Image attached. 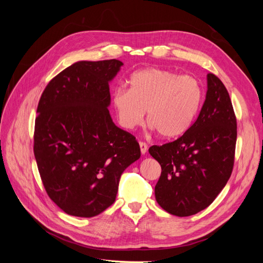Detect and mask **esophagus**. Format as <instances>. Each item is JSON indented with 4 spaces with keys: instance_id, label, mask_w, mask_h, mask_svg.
Listing matches in <instances>:
<instances>
[{
    "instance_id": "34e87169",
    "label": "esophagus",
    "mask_w": 263,
    "mask_h": 263,
    "mask_svg": "<svg viewBox=\"0 0 263 263\" xmlns=\"http://www.w3.org/2000/svg\"><path fill=\"white\" fill-rule=\"evenodd\" d=\"M139 146H140V151H141V154H142V155H145V154L147 153V150H148V145L146 144L145 141H140V142H139Z\"/></svg>"
}]
</instances>
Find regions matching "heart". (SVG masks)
<instances>
[{"instance_id":"heart-1","label":"heart","mask_w":263,"mask_h":263,"mask_svg":"<svg viewBox=\"0 0 263 263\" xmlns=\"http://www.w3.org/2000/svg\"><path fill=\"white\" fill-rule=\"evenodd\" d=\"M127 82L129 89H117L112 98L125 129L141 125L147 110L148 123L161 137H178L192 125L203 101L201 82L190 74L147 68L134 72Z\"/></svg>"}]
</instances>
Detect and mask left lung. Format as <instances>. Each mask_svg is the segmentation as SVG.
I'll return each mask as SVG.
<instances>
[{
	"label": "left lung",
	"instance_id": "1",
	"mask_svg": "<svg viewBox=\"0 0 263 263\" xmlns=\"http://www.w3.org/2000/svg\"><path fill=\"white\" fill-rule=\"evenodd\" d=\"M237 119L224 83L208 74V93L192 126L178 139L154 145L149 154L161 165L155 195L176 216H191L210 206L234 169Z\"/></svg>",
	"mask_w": 263,
	"mask_h": 263
}]
</instances>
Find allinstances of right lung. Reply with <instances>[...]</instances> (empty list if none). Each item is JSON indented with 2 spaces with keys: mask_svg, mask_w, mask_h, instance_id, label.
Returning <instances> with one entry per match:
<instances>
[{
  "mask_svg": "<svg viewBox=\"0 0 263 263\" xmlns=\"http://www.w3.org/2000/svg\"><path fill=\"white\" fill-rule=\"evenodd\" d=\"M123 62L79 61L52 78L37 107L34 154L47 194L78 217L115 202L123 171L140 158L136 137L110 118L108 82Z\"/></svg>",
  "mask_w": 263,
  "mask_h": 263,
  "instance_id": "1",
  "label": "right lung"
}]
</instances>
